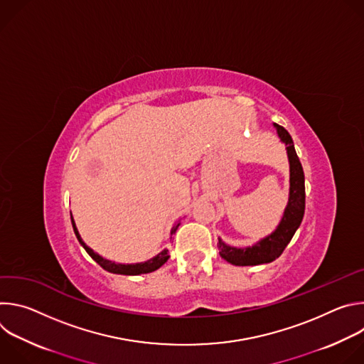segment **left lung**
Listing matches in <instances>:
<instances>
[{
    "label": "left lung",
    "instance_id": "8db88e82",
    "mask_svg": "<svg viewBox=\"0 0 364 364\" xmlns=\"http://www.w3.org/2000/svg\"><path fill=\"white\" fill-rule=\"evenodd\" d=\"M277 128V134L279 139L285 144L288 163H289V194L288 203L285 205L284 215L281 218L277 229L265 236L264 239L257 240L252 246L236 247L225 243L219 237V253L220 256L232 265L236 267H253L262 265L275 261L281 256L287 245L291 242L296 229L299 228L304 210H305V178L302 166L299 163L298 155L295 152V146L291 135L285 128L278 124H274Z\"/></svg>",
    "mask_w": 364,
    "mask_h": 364
}]
</instances>
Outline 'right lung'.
<instances>
[{
  "label": "right lung",
  "instance_id": "obj_1",
  "mask_svg": "<svg viewBox=\"0 0 364 364\" xmlns=\"http://www.w3.org/2000/svg\"><path fill=\"white\" fill-rule=\"evenodd\" d=\"M72 218V225H73V230H75V235L79 240V243L83 246V249L89 253V256L93 259V261L96 264H99L103 269L111 272V274H118V275H141V274H149V272H154L157 271L159 268H161L167 261H168V249H163L159 255H155L154 257L148 259V261L145 262H138V264H118V262H112L109 261V259H105L103 256H100L99 253H96L92 247H89L83 239L80 237L79 235V230L76 228V223L73 220V216L70 215ZM180 226V222H176L171 228V232H170V239L173 237V235L176 233V230L178 229Z\"/></svg>",
  "mask_w": 364,
  "mask_h": 364
}]
</instances>
